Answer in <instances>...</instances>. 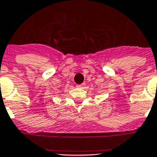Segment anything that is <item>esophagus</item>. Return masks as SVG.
I'll list each match as a JSON object with an SVG mask.
<instances>
[{
    "label": "esophagus",
    "instance_id": "esophagus-1",
    "mask_svg": "<svg viewBox=\"0 0 157 157\" xmlns=\"http://www.w3.org/2000/svg\"><path fill=\"white\" fill-rule=\"evenodd\" d=\"M85 83H82V84H79V85H77L78 87H84Z\"/></svg>",
    "mask_w": 157,
    "mask_h": 157
}]
</instances>
